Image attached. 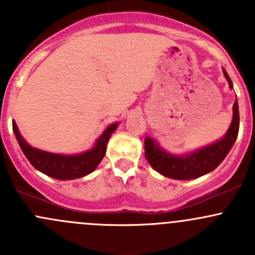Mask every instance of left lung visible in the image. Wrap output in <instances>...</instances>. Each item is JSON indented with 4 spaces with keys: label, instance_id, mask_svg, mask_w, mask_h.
<instances>
[{
    "label": "left lung",
    "instance_id": "obj_1",
    "mask_svg": "<svg viewBox=\"0 0 255 255\" xmlns=\"http://www.w3.org/2000/svg\"><path fill=\"white\" fill-rule=\"evenodd\" d=\"M228 85L232 89L233 85L230 76L223 70ZM239 130V110L237 100L233 105V120L230 129L225 137L218 142L205 146L195 153L187 154L185 156H177L164 151L154 140L145 137L144 148H145V158L153 169H155L161 175L176 180H191L200 177L210 171L215 170L223 161V159L230 153L231 148L237 139Z\"/></svg>",
    "mask_w": 255,
    "mask_h": 255
}]
</instances>
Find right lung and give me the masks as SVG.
Returning a JSON list of instances; mask_svg holds the SVG:
<instances>
[{"label":"right lung","instance_id":"1","mask_svg":"<svg viewBox=\"0 0 255 255\" xmlns=\"http://www.w3.org/2000/svg\"><path fill=\"white\" fill-rule=\"evenodd\" d=\"M117 126L118 123L110 126L105 130L104 134L97 139L96 145L91 150L78 154V155H61V154L47 153V151L39 150V149L30 146L29 144L25 143L22 135L19 134L16 122L13 121V123H12L18 144H19L25 158L29 160V163L37 170L58 180L79 179V177L92 173L104 159L105 153H106L107 142H109L112 133L117 129Z\"/></svg>","mask_w":255,"mask_h":255}]
</instances>
